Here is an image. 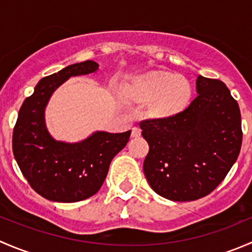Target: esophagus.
Returning a JSON list of instances; mask_svg holds the SVG:
<instances>
[{
  "instance_id": "34e87169",
  "label": "esophagus",
  "mask_w": 252,
  "mask_h": 252,
  "mask_svg": "<svg viewBox=\"0 0 252 252\" xmlns=\"http://www.w3.org/2000/svg\"><path fill=\"white\" fill-rule=\"evenodd\" d=\"M140 135H141L140 129L136 128V126H134V128L131 129V138H139Z\"/></svg>"
}]
</instances>
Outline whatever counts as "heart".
<instances>
[{"instance_id": "heart-1", "label": "heart", "mask_w": 252, "mask_h": 252, "mask_svg": "<svg viewBox=\"0 0 252 252\" xmlns=\"http://www.w3.org/2000/svg\"><path fill=\"white\" fill-rule=\"evenodd\" d=\"M126 95L140 103H147L146 114L152 119L173 118L189 106L192 96L190 81L183 75L152 72L133 80Z\"/></svg>"}]
</instances>
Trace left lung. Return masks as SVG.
I'll return each instance as SVG.
<instances>
[{
  "label": "left lung",
  "mask_w": 252,
  "mask_h": 252,
  "mask_svg": "<svg viewBox=\"0 0 252 252\" xmlns=\"http://www.w3.org/2000/svg\"><path fill=\"white\" fill-rule=\"evenodd\" d=\"M196 93L173 118L140 123L150 146L145 177L155 192L172 201H194L213 191L240 152V110L229 89L199 75Z\"/></svg>",
  "instance_id": "8db88e82"
}]
</instances>
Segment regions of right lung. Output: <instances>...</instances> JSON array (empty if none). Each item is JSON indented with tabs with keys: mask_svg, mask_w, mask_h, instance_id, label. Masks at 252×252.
I'll return each mask as SVG.
<instances>
[{
	"mask_svg": "<svg viewBox=\"0 0 252 252\" xmlns=\"http://www.w3.org/2000/svg\"><path fill=\"white\" fill-rule=\"evenodd\" d=\"M97 69V63L85 61L42 78L18 113L12 140L14 158L30 187L51 201L78 202L95 195L113 157L129 141L131 130H98L78 142L58 141L48 133L45 110L52 94L70 77Z\"/></svg>",
	"mask_w": 252,
	"mask_h": 252,
	"instance_id": "right-lung-1",
	"label": "right lung"
}]
</instances>
